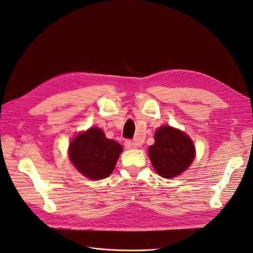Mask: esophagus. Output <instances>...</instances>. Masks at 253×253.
Segmentation results:
<instances>
[{"label":"esophagus","mask_w":253,"mask_h":253,"mask_svg":"<svg viewBox=\"0 0 253 253\" xmlns=\"http://www.w3.org/2000/svg\"><path fill=\"white\" fill-rule=\"evenodd\" d=\"M125 147L126 149H136L137 147H138V143L135 142V141H132V140H126L125 141Z\"/></svg>","instance_id":"obj_1"}]
</instances>
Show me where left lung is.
<instances>
[{
  "label": "left lung",
  "mask_w": 253,
  "mask_h": 253,
  "mask_svg": "<svg viewBox=\"0 0 253 253\" xmlns=\"http://www.w3.org/2000/svg\"><path fill=\"white\" fill-rule=\"evenodd\" d=\"M149 156L155 171L165 178H171L186 171L194 159L195 148L185 133L166 126L156 131Z\"/></svg>",
  "instance_id": "obj_1"
}]
</instances>
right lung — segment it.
<instances>
[{
    "mask_svg": "<svg viewBox=\"0 0 253 253\" xmlns=\"http://www.w3.org/2000/svg\"><path fill=\"white\" fill-rule=\"evenodd\" d=\"M122 147L108 139L98 127L78 135L70 145V158L80 173L90 179L105 178L113 172Z\"/></svg>",
    "mask_w": 253,
    "mask_h": 253,
    "instance_id": "add662e5",
    "label": "right lung"
}]
</instances>
